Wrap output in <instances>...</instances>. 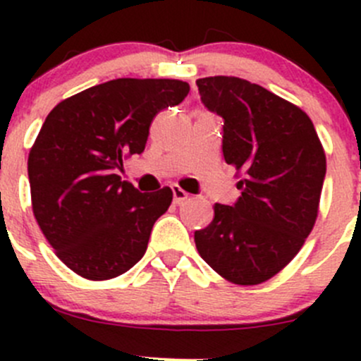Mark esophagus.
I'll return each instance as SVG.
<instances>
[{"mask_svg":"<svg viewBox=\"0 0 361 361\" xmlns=\"http://www.w3.org/2000/svg\"><path fill=\"white\" fill-rule=\"evenodd\" d=\"M171 190H173V201H174V204H183L188 199L187 192H185L183 188L178 187V185H174V187L171 188Z\"/></svg>","mask_w":361,"mask_h":361,"instance_id":"obj_1","label":"esophagus"}]
</instances>
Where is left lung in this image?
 Instances as JSON below:
<instances>
[{"instance_id":"left-lung-1","label":"left lung","mask_w":361,"mask_h":361,"mask_svg":"<svg viewBox=\"0 0 361 361\" xmlns=\"http://www.w3.org/2000/svg\"><path fill=\"white\" fill-rule=\"evenodd\" d=\"M204 106L224 118L225 162L241 197L214 204L195 231L199 255L235 285H260L292 262L318 216L326 159L311 118L264 87L235 76L197 80Z\"/></svg>"}]
</instances>
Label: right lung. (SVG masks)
<instances>
[{"mask_svg": "<svg viewBox=\"0 0 361 361\" xmlns=\"http://www.w3.org/2000/svg\"><path fill=\"white\" fill-rule=\"evenodd\" d=\"M188 90L181 80L116 78L61 101L43 122L27 159L32 213L57 257L82 278H116L147 251L173 190L141 194L116 171L143 154L152 120Z\"/></svg>", "mask_w": 361, "mask_h": 361, "instance_id": "obj_1", "label": "right lung"}]
</instances>
